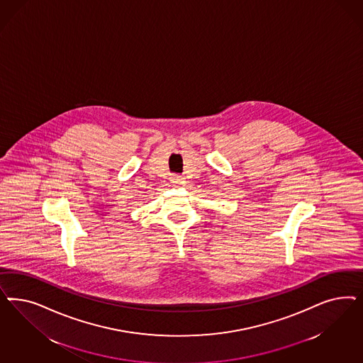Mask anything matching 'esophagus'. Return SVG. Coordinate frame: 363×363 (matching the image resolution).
I'll list each match as a JSON object with an SVG mask.
<instances>
[{
	"label": "esophagus",
	"mask_w": 363,
	"mask_h": 363,
	"mask_svg": "<svg viewBox=\"0 0 363 363\" xmlns=\"http://www.w3.org/2000/svg\"><path fill=\"white\" fill-rule=\"evenodd\" d=\"M171 182L174 184H180V183H183V177L180 175H172L171 176Z\"/></svg>",
	"instance_id": "esophagus-1"
}]
</instances>
